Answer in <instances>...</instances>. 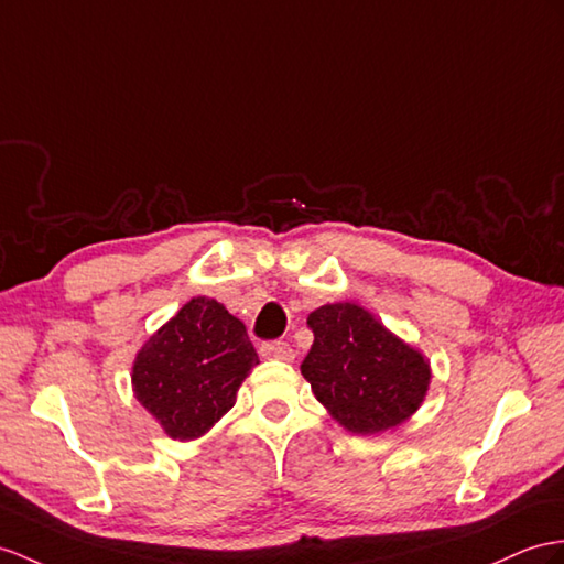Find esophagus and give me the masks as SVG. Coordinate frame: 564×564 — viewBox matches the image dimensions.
<instances>
[{
    "label": "esophagus",
    "instance_id": "esophagus-1",
    "mask_svg": "<svg viewBox=\"0 0 564 564\" xmlns=\"http://www.w3.org/2000/svg\"><path fill=\"white\" fill-rule=\"evenodd\" d=\"M260 356H263V359H274V361H292L294 349L290 347V341L272 339V341H263V345H260Z\"/></svg>",
    "mask_w": 564,
    "mask_h": 564
}]
</instances>
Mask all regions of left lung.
I'll use <instances>...</instances> for the list:
<instances>
[{
	"instance_id": "left-lung-1",
	"label": "left lung",
	"mask_w": 564,
	"mask_h": 564,
	"mask_svg": "<svg viewBox=\"0 0 564 564\" xmlns=\"http://www.w3.org/2000/svg\"><path fill=\"white\" fill-rule=\"evenodd\" d=\"M306 323L313 347L301 376L347 431L370 435L414 414L431 380L416 349L356 304L321 306Z\"/></svg>"
}]
</instances>
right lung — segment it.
Returning a JSON list of instances; mask_svg holds the SVG:
<instances>
[{
	"label": "right lung",
	"instance_id": "add662e5",
	"mask_svg": "<svg viewBox=\"0 0 564 564\" xmlns=\"http://www.w3.org/2000/svg\"><path fill=\"white\" fill-rule=\"evenodd\" d=\"M258 364L249 333L215 299L196 296L135 356L133 390L174 441H194L237 402Z\"/></svg>",
	"mask_w": 564,
	"mask_h": 564
}]
</instances>
